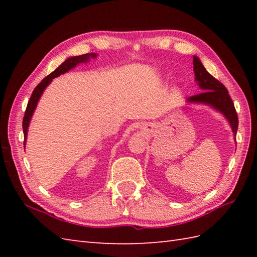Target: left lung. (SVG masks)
<instances>
[{
	"instance_id": "obj_1",
	"label": "left lung",
	"mask_w": 257,
	"mask_h": 257,
	"mask_svg": "<svg viewBox=\"0 0 257 257\" xmlns=\"http://www.w3.org/2000/svg\"><path fill=\"white\" fill-rule=\"evenodd\" d=\"M193 70L195 74V80L198 81L200 88L204 91L190 96L188 101L207 103V105L217 109L227 118L233 133L236 135L238 127L237 113L225 86L206 72V69L196 56H193Z\"/></svg>"
}]
</instances>
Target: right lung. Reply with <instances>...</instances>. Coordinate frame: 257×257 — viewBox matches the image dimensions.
Returning a JSON list of instances; mask_svg holds the SVG:
<instances>
[{
  "label": "right lung",
  "mask_w": 257,
  "mask_h": 257,
  "mask_svg": "<svg viewBox=\"0 0 257 257\" xmlns=\"http://www.w3.org/2000/svg\"><path fill=\"white\" fill-rule=\"evenodd\" d=\"M89 57H96V54H84V55L74 56V57H70V58L66 59V61H65L61 65V66H58L55 70H54L53 73H51L50 75L46 76V77L35 87V89L33 90V92H32V96L30 98L29 102H27V107H26V110H25L24 118H23L24 146H25L26 137H27V128H29V124H30V121H31V118L33 116V112H34L36 105H37V101L41 98L43 91H44V89L46 88V86L51 83L53 78H55V77H57V76L68 72L69 69H72L73 67H75L76 65L79 64V63H86L89 59Z\"/></svg>",
  "instance_id": "add662e5"
}]
</instances>
